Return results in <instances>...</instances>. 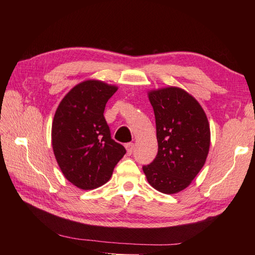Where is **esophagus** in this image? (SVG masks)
Listing matches in <instances>:
<instances>
[{
    "instance_id": "34e87169",
    "label": "esophagus",
    "mask_w": 255,
    "mask_h": 255,
    "mask_svg": "<svg viewBox=\"0 0 255 255\" xmlns=\"http://www.w3.org/2000/svg\"><path fill=\"white\" fill-rule=\"evenodd\" d=\"M125 147H126V150H127V154L130 155V154L132 153V151H133L134 144H133L132 142H130V143H127L126 145H125Z\"/></svg>"
}]
</instances>
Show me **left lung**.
<instances>
[{"mask_svg":"<svg viewBox=\"0 0 255 255\" xmlns=\"http://www.w3.org/2000/svg\"><path fill=\"white\" fill-rule=\"evenodd\" d=\"M153 107L158 154L142 170L156 191L176 194L202 170L209 152L210 128L197 100L185 90L167 86L148 92Z\"/></svg>","mask_w":255,"mask_h":255,"instance_id":"8db88e82","label":"left lung"}]
</instances>
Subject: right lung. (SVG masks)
<instances>
[{
  "label": "right lung",
  "instance_id": "1",
  "mask_svg": "<svg viewBox=\"0 0 255 255\" xmlns=\"http://www.w3.org/2000/svg\"><path fill=\"white\" fill-rule=\"evenodd\" d=\"M118 90L100 80H85L59 104L51 127L53 154L62 174L78 188L104 185L126 150L111 138L104 111Z\"/></svg>",
  "mask_w": 255,
  "mask_h": 255
}]
</instances>
